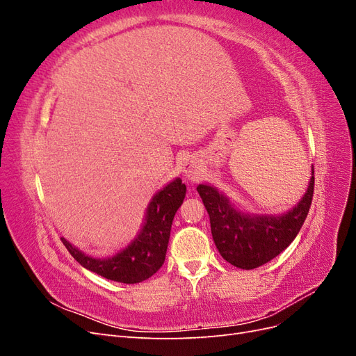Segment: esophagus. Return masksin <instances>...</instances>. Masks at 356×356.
I'll use <instances>...</instances> for the list:
<instances>
[{"instance_id":"1","label":"esophagus","mask_w":356,"mask_h":356,"mask_svg":"<svg viewBox=\"0 0 356 356\" xmlns=\"http://www.w3.org/2000/svg\"><path fill=\"white\" fill-rule=\"evenodd\" d=\"M184 174H186V177H188L190 179L197 178V177L200 175V165H199V161H197V160H193V159L187 160L186 165H184Z\"/></svg>"}]
</instances>
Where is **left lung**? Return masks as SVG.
I'll list each match as a JSON object with an SVG mask.
<instances>
[{"label": "left lung", "instance_id": "1", "mask_svg": "<svg viewBox=\"0 0 356 356\" xmlns=\"http://www.w3.org/2000/svg\"><path fill=\"white\" fill-rule=\"evenodd\" d=\"M314 168L306 195L282 215H252L238 209L208 184L197 187L211 220V232L221 257L230 264L251 270L268 263L296 239L312 204Z\"/></svg>", "mask_w": 356, "mask_h": 356}]
</instances>
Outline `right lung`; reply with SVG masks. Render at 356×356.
I'll use <instances>...</instances> for the list:
<instances>
[{
	"mask_svg": "<svg viewBox=\"0 0 356 356\" xmlns=\"http://www.w3.org/2000/svg\"><path fill=\"white\" fill-rule=\"evenodd\" d=\"M186 184L179 178L157 191L147 208L141 232L123 251L110 258L89 257L68 241L60 239L70 254L88 270L122 284L143 282L165 263L172 221L186 197Z\"/></svg>",
	"mask_w": 356,
	"mask_h": 356,
	"instance_id": "obj_1",
	"label": "right lung"
}]
</instances>
